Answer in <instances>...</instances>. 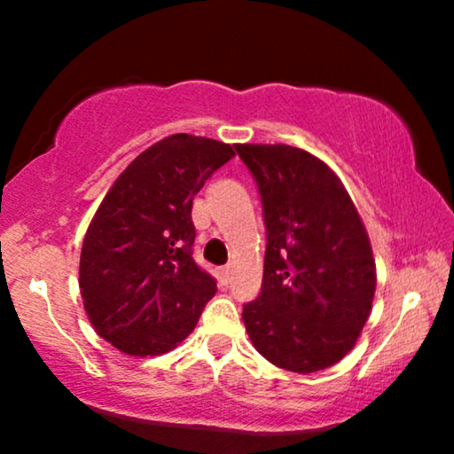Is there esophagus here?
Returning a JSON list of instances; mask_svg holds the SVG:
<instances>
[{
    "label": "esophagus",
    "instance_id": "1",
    "mask_svg": "<svg viewBox=\"0 0 454 454\" xmlns=\"http://www.w3.org/2000/svg\"><path fill=\"white\" fill-rule=\"evenodd\" d=\"M231 279H232V269L223 267L222 269V281H223V284H231Z\"/></svg>",
    "mask_w": 454,
    "mask_h": 454
}]
</instances>
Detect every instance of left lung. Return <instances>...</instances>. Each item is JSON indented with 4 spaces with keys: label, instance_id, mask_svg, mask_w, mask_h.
Segmentation results:
<instances>
[{
    "label": "left lung",
    "instance_id": "8db88e82",
    "mask_svg": "<svg viewBox=\"0 0 454 454\" xmlns=\"http://www.w3.org/2000/svg\"><path fill=\"white\" fill-rule=\"evenodd\" d=\"M262 200L267 252L262 288L243 305L249 340L294 373L340 363L361 335L376 262L340 176L290 145H234Z\"/></svg>",
    "mask_w": 454,
    "mask_h": 454
}]
</instances>
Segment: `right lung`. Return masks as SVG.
I'll use <instances>...</instances> for the list:
<instances>
[{"mask_svg":"<svg viewBox=\"0 0 454 454\" xmlns=\"http://www.w3.org/2000/svg\"><path fill=\"white\" fill-rule=\"evenodd\" d=\"M231 158L220 140L173 134L143 151L98 207L78 284L96 333L121 352L173 350L215 296V279L192 256V200Z\"/></svg>","mask_w":454,"mask_h":454,"instance_id":"add662e5","label":"right lung"}]
</instances>
